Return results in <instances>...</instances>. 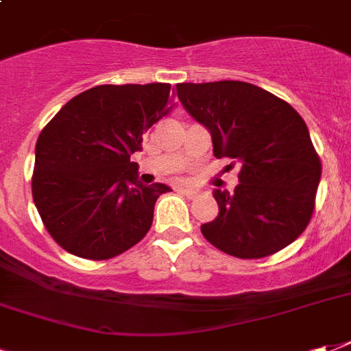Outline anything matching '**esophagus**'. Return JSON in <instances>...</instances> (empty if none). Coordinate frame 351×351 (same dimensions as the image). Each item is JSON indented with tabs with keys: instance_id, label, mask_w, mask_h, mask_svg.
<instances>
[{
	"instance_id": "obj_1",
	"label": "esophagus",
	"mask_w": 351,
	"mask_h": 351,
	"mask_svg": "<svg viewBox=\"0 0 351 351\" xmlns=\"http://www.w3.org/2000/svg\"><path fill=\"white\" fill-rule=\"evenodd\" d=\"M176 191L180 193V195H186V197H189V198H193L195 195H197V193L193 191V189H187V187H178Z\"/></svg>"
}]
</instances>
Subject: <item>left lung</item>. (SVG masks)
<instances>
[{
    "instance_id": "1",
    "label": "left lung",
    "mask_w": 351,
    "mask_h": 351,
    "mask_svg": "<svg viewBox=\"0 0 351 351\" xmlns=\"http://www.w3.org/2000/svg\"><path fill=\"white\" fill-rule=\"evenodd\" d=\"M182 106L206 125L213 154L240 164L234 193L215 191L219 217L200 230L237 258H264L299 239L315 211L322 165L288 101L234 80L178 84Z\"/></svg>"
}]
</instances>
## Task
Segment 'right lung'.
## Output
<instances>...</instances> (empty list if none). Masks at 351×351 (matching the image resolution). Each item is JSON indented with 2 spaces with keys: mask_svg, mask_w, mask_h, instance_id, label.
Returning <instances> with one entry per match:
<instances>
[{
  "mask_svg": "<svg viewBox=\"0 0 351 351\" xmlns=\"http://www.w3.org/2000/svg\"><path fill=\"white\" fill-rule=\"evenodd\" d=\"M169 84L96 85L58 111L36 142L32 198L52 239L89 261L131 250L171 191L143 186L131 154L143 132L169 114Z\"/></svg>",
  "mask_w": 351,
  "mask_h": 351,
  "instance_id": "obj_1",
  "label": "right lung"
}]
</instances>
